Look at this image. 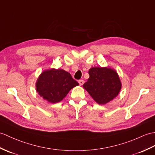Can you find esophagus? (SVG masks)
I'll list each match as a JSON object with an SVG mask.
<instances>
[{
    "instance_id": "esophagus-1",
    "label": "esophagus",
    "mask_w": 155,
    "mask_h": 155,
    "mask_svg": "<svg viewBox=\"0 0 155 155\" xmlns=\"http://www.w3.org/2000/svg\"><path fill=\"white\" fill-rule=\"evenodd\" d=\"M78 83H79V84H80V86H82L84 84V81L83 80L78 81Z\"/></svg>"
}]
</instances>
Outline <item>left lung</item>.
I'll use <instances>...</instances> for the list:
<instances>
[{
    "label": "left lung",
    "mask_w": 155,
    "mask_h": 155,
    "mask_svg": "<svg viewBox=\"0 0 155 155\" xmlns=\"http://www.w3.org/2000/svg\"><path fill=\"white\" fill-rule=\"evenodd\" d=\"M90 77L83 84L94 101L104 105L114 100L120 93L121 82L116 70L110 67H92L89 69Z\"/></svg>",
    "instance_id": "1"
}]
</instances>
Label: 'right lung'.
I'll return each instance as SVG.
<instances>
[{"mask_svg":"<svg viewBox=\"0 0 155 155\" xmlns=\"http://www.w3.org/2000/svg\"><path fill=\"white\" fill-rule=\"evenodd\" d=\"M78 85L69 73L63 69L44 71L35 83L39 95L50 103L61 102L71 90Z\"/></svg>","mask_w":155,"mask_h":155,"instance_id":"add662e5","label":"right lung"}]
</instances>
